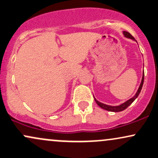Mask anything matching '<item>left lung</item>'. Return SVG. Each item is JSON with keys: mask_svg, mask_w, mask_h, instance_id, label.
Returning <instances> with one entry per match:
<instances>
[{"mask_svg": "<svg viewBox=\"0 0 158 158\" xmlns=\"http://www.w3.org/2000/svg\"><path fill=\"white\" fill-rule=\"evenodd\" d=\"M123 35H125V37H127V38H131L132 39V40H135L134 37L131 35L130 33L128 32V31H123ZM143 81H144V72L143 74V77H142V81H141V83H140V86H139V89L138 90V92H137V93L135 94V95L134 96L133 98H131V99H129V101H127V102H125V103H123V104L120 105V106H109V105H106L104 103H102L101 102L98 101L97 100L94 98V101H95L96 103H97V104L102 109H105V110H107V111H110V112H121V111H123L125 110L129 106H130L131 103L134 102V101L135 99H136L138 97L139 94H140V91L142 89V87H143Z\"/></svg>", "mask_w": 158, "mask_h": 158, "instance_id": "8db88e82", "label": "left lung"}]
</instances>
